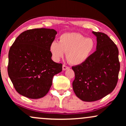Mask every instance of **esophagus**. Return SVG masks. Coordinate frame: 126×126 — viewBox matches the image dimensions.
Listing matches in <instances>:
<instances>
[{"label":"esophagus","mask_w":126,"mask_h":126,"mask_svg":"<svg viewBox=\"0 0 126 126\" xmlns=\"http://www.w3.org/2000/svg\"><path fill=\"white\" fill-rule=\"evenodd\" d=\"M62 69H63V70H66L67 69H69V67H68L67 66L65 65V64H63Z\"/></svg>","instance_id":"obj_1"}]
</instances>
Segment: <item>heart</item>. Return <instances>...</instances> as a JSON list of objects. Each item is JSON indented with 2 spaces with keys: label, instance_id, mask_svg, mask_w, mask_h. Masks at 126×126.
<instances>
[{
  "label": "heart",
  "instance_id": "obj_1",
  "mask_svg": "<svg viewBox=\"0 0 126 126\" xmlns=\"http://www.w3.org/2000/svg\"><path fill=\"white\" fill-rule=\"evenodd\" d=\"M95 47V42L92 38H86L77 33L62 34L59 42L54 41L49 45L52 59L58 62L67 52V60L71 64L79 65L84 63L91 56Z\"/></svg>",
  "mask_w": 126,
  "mask_h": 126
}]
</instances>
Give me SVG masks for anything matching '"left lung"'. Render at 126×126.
Here are the masks:
<instances>
[{
  "mask_svg": "<svg viewBox=\"0 0 126 126\" xmlns=\"http://www.w3.org/2000/svg\"><path fill=\"white\" fill-rule=\"evenodd\" d=\"M97 39L96 51L82 64L72 66V87L79 99L84 102L100 100L114 90L120 64L117 45L102 32H93Z\"/></svg>",
  "mask_w": 126,
  "mask_h": 126,
  "instance_id": "1",
  "label": "left lung"
}]
</instances>
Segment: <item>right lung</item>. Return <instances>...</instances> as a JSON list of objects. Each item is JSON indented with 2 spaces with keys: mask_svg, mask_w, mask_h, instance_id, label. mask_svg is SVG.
<instances>
[{
  "mask_svg": "<svg viewBox=\"0 0 126 126\" xmlns=\"http://www.w3.org/2000/svg\"><path fill=\"white\" fill-rule=\"evenodd\" d=\"M57 32L34 29L21 33L11 47L8 73L16 91L30 99H40L49 92L52 78L62 70V64L51 59L49 45Z\"/></svg>",
  "mask_w": 126,
  "mask_h": 126,
  "instance_id": "right-lung-1",
  "label": "right lung"
}]
</instances>
